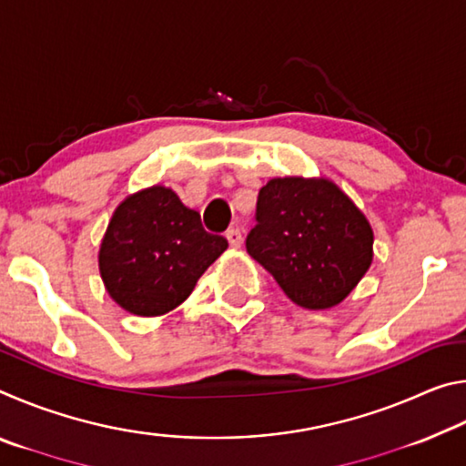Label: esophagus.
<instances>
[{
    "label": "esophagus",
    "mask_w": 466,
    "mask_h": 466,
    "mask_svg": "<svg viewBox=\"0 0 466 466\" xmlns=\"http://www.w3.org/2000/svg\"><path fill=\"white\" fill-rule=\"evenodd\" d=\"M226 238H228V242H230L232 248H238L242 244V234L238 228H230V230L226 232Z\"/></svg>",
    "instance_id": "34e87169"
}]
</instances>
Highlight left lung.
I'll list each match as a JSON object with an SVG mask.
<instances>
[{"label": "left lung", "instance_id": "obj_1", "mask_svg": "<svg viewBox=\"0 0 466 466\" xmlns=\"http://www.w3.org/2000/svg\"><path fill=\"white\" fill-rule=\"evenodd\" d=\"M248 255L310 310L341 302L372 263V228L329 180L273 178L258 191Z\"/></svg>", "mask_w": 466, "mask_h": 466}]
</instances>
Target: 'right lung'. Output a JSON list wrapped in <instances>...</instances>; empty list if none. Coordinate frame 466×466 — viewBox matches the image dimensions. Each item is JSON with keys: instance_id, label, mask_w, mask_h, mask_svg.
<instances>
[{"instance_id": "add662e5", "label": "right lung", "mask_w": 466, "mask_h": 466, "mask_svg": "<svg viewBox=\"0 0 466 466\" xmlns=\"http://www.w3.org/2000/svg\"><path fill=\"white\" fill-rule=\"evenodd\" d=\"M226 248L224 236L205 230L201 216L172 188L152 187L116 208L98 261L116 304L139 317H157L183 304Z\"/></svg>"}]
</instances>
